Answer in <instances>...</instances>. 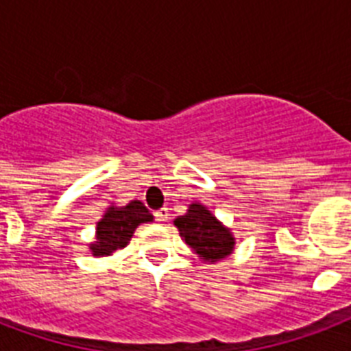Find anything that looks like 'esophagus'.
I'll return each instance as SVG.
<instances>
[{
	"label": "esophagus",
	"instance_id": "esophagus-1",
	"mask_svg": "<svg viewBox=\"0 0 351 351\" xmlns=\"http://www.w3.org/2000/svg\"><path fill=\"white\" fill-rule=\"evenodd\" d=\"M154 217H156V220H158V222H167V217H169V215H167V211H165V209H162V211H156V213H154Z\"/></svg>",
	"mask_w": 351,
	"mask_h": 351
}]
</instances>
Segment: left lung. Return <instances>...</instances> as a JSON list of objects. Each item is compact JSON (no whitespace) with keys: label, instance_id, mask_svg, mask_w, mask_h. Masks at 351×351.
Instances as JSON below:
<instances>
[{"label":"left lung","instance_id":"left-lung-1","mask_svg":"<svg viewBox=\"0 0 351 351\" xmlns=\"http://www.w3.org/2000/svg\"><path fill=\"white\" fill-rule=\"evenodd\" d=\"M182 240L204 262H219L233 253L234 237L202 204H191L186 215L176 217Z\"/></svg>","mask_w":351,"mask_h":351}]
</instances>
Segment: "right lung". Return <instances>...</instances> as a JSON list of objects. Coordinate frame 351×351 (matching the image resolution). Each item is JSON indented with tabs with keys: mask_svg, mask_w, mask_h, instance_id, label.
Listing matches in <instances>:
<instances>
[{
	"mask_svg": "<svg viewBox=\"0 0 351 351\" xmlns=\"http://www.w3.org/2000/svg\"><path fill=\"white\" fill-rule=\"evenodd\" d=\"M143 222H153V215L140 200H131L121 208L111 206L96 224V240L89 244V250L95 256L112 255L129 244L134 230Z\"/></svg>",
	"mask_w": 351,
	"mask_h": 351,
	"instance_id": "obj_1",
	"label": "right lung"
}]
</instances>
